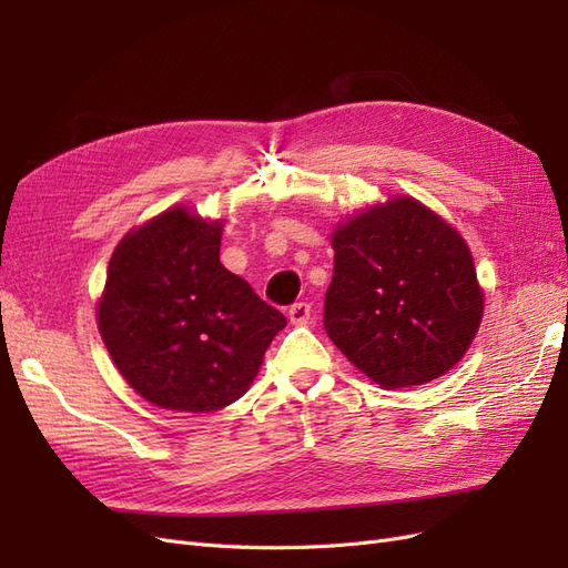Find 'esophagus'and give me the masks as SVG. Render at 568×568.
Returning <instances> with one entry per match:
<instances>
[{"mask_svg":"<svg viewBox=\"0 0 568 568\" xmlns=\"http://www.w3.org/2000/svg\"><path fill=\"white\" fill-rule=\"evenodd\" d=\"M311 317H313L311 303L298 301V303H294V305L288 307V320L294 322V324H307V322H311Z\"/></svg>","mask_w":568,"mask_h":568,"instance_id":"1","label":"esophagus"}]
</instances>
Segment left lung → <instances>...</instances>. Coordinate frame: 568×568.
I'll return each mask as SVG.
<instances>
[{
  "instance_id": "8db88e82",
  "label": "left lung",
  "mask_w": 568,
  "mask_h": 568,
  "mask_svg": "<svg viewBox=\"0 0 568 568\" xmlns=\"http://www.w3.org/2000/svg\"><path fill=\"white\" fill-rule=\"evenodd\" d=\"M324 329L372 382L419 386L467 353L484 315L464 239L415 199H395L334 232Z\"/></svg>"
}]
</instances>
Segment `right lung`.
<instances>
[{
	"label": "right lung",
	"instance_id": "obj_1",
	"mask_svg": "<svg viewBox=\"0 0 568 568\" xmlns=\"http://www.w3.org/2000/svg\"><path fill=\"white\" fill-rule=\"evenodd\" d=\"M220 222L182 209L130 232L113 251L99 332L125 382L153 405L213 412L242 398L286 326L220 263Z\"/></svg>",
	"mask_w": 568,
	"mask_h": 568
}]
</instances>
